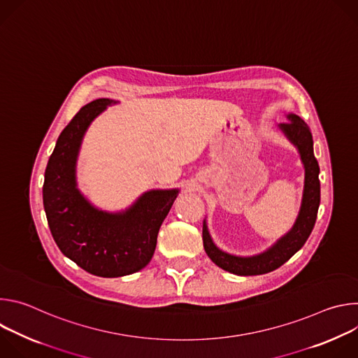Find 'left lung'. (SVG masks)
<instances>
[{
  "label": "left lung",
  "instance_id": "left-lung-1",
  "mask_svg": "<svg viewBox=\"0 0 358 358\" xmlns=\"http://www.w3.org/2000/svg\"><path fill=\"white\" fill-rule=\"evenodd\" d=\"M287 122L278 124V129L297 148L304 169V185L300 210L293 227L266 250L253 257H236L220 249L211 238L207 220L202 222V242L210 259L221 269L238 276H255L272 272L287 262L308 241L313 231L320 206L319 163L313 152L312 133L297 115L287 113Z\"/></svg>",
  "mask_w": 358,
  "mask_h": 358
}]
</instances>
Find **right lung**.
I'll return each instance as SVG.
<instances>
[{"mask_svg": "<svg viewBox=\"0 0 358 358\" xmlns=\"http://www.w3.org/2000/svg\"><path fill=\"white\" fill-rule=\"evenodd\" d=\"M117 101L96 99L83 106L58 137L42 188L48 225L58 248L83 271L120 278L141 271L152 258L160 227L180 189H150L119 213L99 210L80 192L76 164L92 122Z\"/></svg>", "mask_w": 358, "mask_h": 358, "instance_id": "obj_1", "label": "right lung"}]
</instances>
